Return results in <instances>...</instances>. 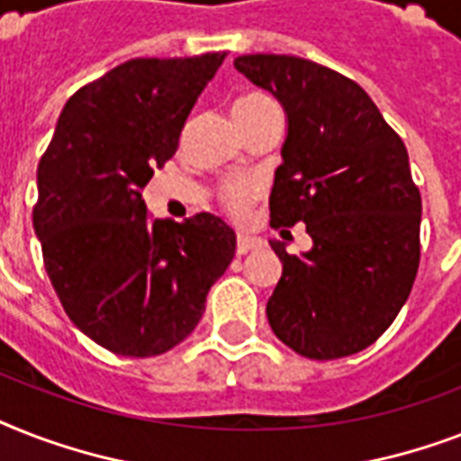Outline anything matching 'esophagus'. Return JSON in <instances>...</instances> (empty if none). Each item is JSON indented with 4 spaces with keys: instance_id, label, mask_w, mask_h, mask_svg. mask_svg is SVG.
<instances>
[{
    "instance_id": "esophagus-1",
    "label": "esophagus",
    "mask_w": 461,
    "mask_h": 461,
    "mask_svg": "<svg viewBox=\"0 0 461 461\" xmlns=\"http://www.w3.org/2000/svg\"><path fill=\"white\" fill-rule=\"evenodd\" d=\"M260 239L249 237V234H237V253L239 256H244V253L253 251V249H260Z\"/></svg>"
}]
</instances>
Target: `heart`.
<instances>
[{"label": "heart", "mask_w": 461, "mask_h": 461, "mask_svg": "<svg viewBox=\"0 0 461 461\" xmlns=\"http://www.w3.org/2000/svg\"><path fill=\"white\" fill-rule=\"evenodd\" d=\"M270 107H277L275 100L267 93H260V90H251L246 93L234 103V114L237 117H246V114H256V112H266ZM258 198V184H253L249 179H231L227 181L220 191V201H222V208L230 212L234 220H241V217L249 212V205Z\"/></svg>", "instance_id": "obj_1"}]
</instances>
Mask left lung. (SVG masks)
<instances>
[{"instance_id": "1", "label": "left lung", "mask_w": 461, "mask_h": 461, "mask_svg": "<svg viewBox=\"0 0 461 461\" xmlns=\"http://www.w3.org/2000/svg\"><path fill=\"white\" fill-rule=\"evenodd\" d=\"M234 67L287 112L270 224L303 222L313 239L303 256L270 241L282 260L270 328L306 358L357 354L393 325L421 260V194L404 140L358 83L322 64L244 54Z\"/></svg>"}]
</instances>
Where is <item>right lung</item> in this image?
Wrapping results in <instances>:
<instances>
[{
	"instance_id": "obj_1",
	"label": "right lung",
	"mask_w": 461,
	"mask_h": 461,
	"mask_svg": "<svg viewBox=\"0 0 461 461\" xmlns=\"http://www.w3.org/2000/svg\"><path fill=\"white\" fill-rule=\"evenodd\" d=\"M224 57L119 64L68 97L40 158L32 227L50 282L76 328L122 357L186 339L234 258L220 217L153 220L140 198Z\"/></svg>"
}]
</instances>
